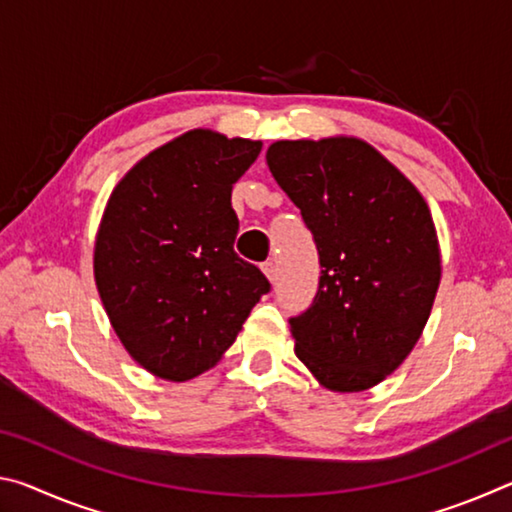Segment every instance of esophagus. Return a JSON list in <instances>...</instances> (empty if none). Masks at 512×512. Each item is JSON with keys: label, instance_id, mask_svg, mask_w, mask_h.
Returning a JSON list of instances; mask_svg holds the SVG:
<instances>
[{"label": "esophagus", "instance_id": "obj_1", "mask_svg": "<svg viewBox=\"0 0 512 512\" xmlns=\"http://www.w3.org/2000/svg\"><path fill=\"white\" fill-rule=\"evenodd\" d=\"M262 271H264V275H266L271 282L277 280V266H275L273 262H264V264H262Z\"/></svg>", "mask_w": 512, "mask_h": 512}]
</instances>
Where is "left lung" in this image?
Masks as SVG:
<instances>
[{
	"mask_svg": "<svg viewBox=\"0 0 512 512\" xmlns=\"http://www.w3.org/2000/svg\"><path fill=\"white\" fill-rule=\"evenodd\" d=\"M266 162L323 268L311 307L289 318L296 357L329 391H366L409 357L429 320L440 284L429 207L357 137L282 140Z\"/></svg>",
	"mask_w": 512,
	"mask_h": 512,
	"instance_id": "8db88e82",
	"label": "left lung"
}]
</instances>
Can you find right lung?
<instances>
[{
	"label": "right lung",
	"instance_id": "obj_1",
	"mask_svg": "<svg viewBox=\"0 0 512 512\" xmlns=\"http://www.w3.org/2000/svg\"><path fill=\"white\" fill-rule=\"evenodd\" d=\"M262 142L196 128L119 180L94 244V280L128 354L155 377L187 381L235 343L266 275L235 253L232 185Z\"/></svg>",
	"mask_w": 512,
	"mask_h": 512
}]
</instances>
